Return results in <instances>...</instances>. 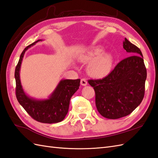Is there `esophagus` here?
Here are the masks:
<instances>
[{"label": "esophagus", "mask_w": 158, "mask_h": 158, "mask_svg": "<svg viewBox=\"0 0 158 158\" xmlns=\"http://www.w3.org/2000/svg\"><path fill=\"white\" fill-rule=\"evenodd\" d=\"M81 85L83 86H86L87 85V81L85 79H81Z\"/></svg>", "instance_id": "1"}]
</instances>
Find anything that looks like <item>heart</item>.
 Instances as JSON below:
<instances>
[{"label":"heart","instance_id":"obj_1","mask_svg":"<svg viewBox=\"0 0 158 158\" xmlns=\"http://www.w3.org/2000/svg\"><path fill=\"white\" fill-rule=\"evenodd\" d=\"M104 48L98 46L89 50L85 54L81 55L80 60L87 63V71L89 74L96 78H101L108 75L110 73L114 63V57L112 53L102 52Z\"/></svg>","mask_w":158,"mask_h":158}]
</instances>
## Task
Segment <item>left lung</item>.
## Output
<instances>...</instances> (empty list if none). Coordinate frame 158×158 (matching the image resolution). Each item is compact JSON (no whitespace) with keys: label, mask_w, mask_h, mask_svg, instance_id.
<instances>
[{"label":"left lung","mask_w":158,"mask_h":158,"mask_svg":"<svg viewBox=\"0 0 158 158\" xmlns=\"http://www.w3.org/2000/svg\"><path fill=\"white\" fill-rule=\"evenodd\" d=\"M123 48L129 56L121 60L105 78L88 81L96 93L98 111L109 119L130 114L144 97L147 70L143 54L126 38Z\"/></svg>","instance_id":"8db88e82"}]
</instances>
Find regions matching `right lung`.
I'll return each instance as SVG.
<instances>
[{
	"instance_id": "add662e5",
	"label": "right lung",
	"mask_w": 158,
	"mask_h": 158,
	"mask_svg": "<svg viewBox=\"0 0 158 158\" xmlns=\"http://www.w3.org/2000/svg\"><path fill=\"white\" fill-rule=\"evenodd\" d=\"M42 40H38L29 45L21 54L15 71L16 97L22 107L34 120L43 123H57L63 120L68 113L70 100L79 89L80 79H61L52 93L46 99L32 98L25 92L20 79V69L23 58L29 48Z\"/></svg>"
}]
</instances>
